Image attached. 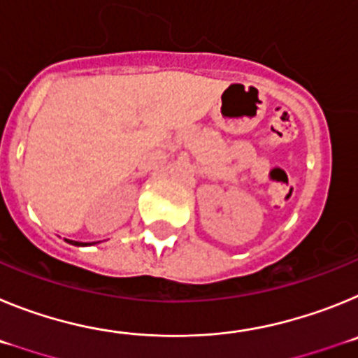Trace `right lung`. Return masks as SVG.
<instances>
[{
	"label": "right lung",
	"instance_id": "obj_1",
	"mask_svg": "<svg viewBox=\"0 0 358 358\" xmlns=\"http://www.w3.org/2000/svg\"><path fill=\"white\" fill-rule=\"evenodd\" d=\"M68 242H69V243H75V245H82L80 242H73V240H68Z\"/></svg>",
	"mask_w": 358,
	"mask_h": 358
}]
</instances>
